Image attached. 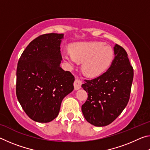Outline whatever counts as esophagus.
<instances>
[{"label": "esophagus", "instance_id": "obj_1", "mask_svg": "<svg viewBox=\"0 0 150 150\" xmlns=\"http://www.w3.org/2000/svg\"><path fill=\"white\" fill-rule=\"evenodd\" d=\"M81 85H82V82L79 79H75L74 81V83H73V85H74V88L75 90L79 89L81 87Z\"/></svg>", "mask_w": 150, "mask_h": 150}]
</instances>
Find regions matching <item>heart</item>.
<instances>
[{
  "label": "heart",
  "instance_id": "obj_1",
  "mask_svg": "<svg viewBox=\"0 0 150 150\" xmlns=\"http://www.w3.org/2000/svg\"><path fill=\"white\" fill-rule=\"evenodd\" d=\"M71 52H63L62 58L71 67L83 62L82 70L89 77L100 75L108 69L114 58V51L110 45L98 42L73 44Z\"/></svg>",
  "mask_w": 150,
  "mask_h": 150
}]
</instances>
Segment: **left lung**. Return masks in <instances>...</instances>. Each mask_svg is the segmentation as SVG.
Instances as JSON below:
<instances>
[{"label": "left lung", "instance_id": "left-lung-1", "mask_svg": "<svg viewBox=\"0 0 150 150\" xmlns=\"http://www.w3.org/2000/svg\"><path fill=\"white\" fill-rule=\"evenodd\" d=\"M115 59L105 73L92 80H85L83 89L88 98L81 106L88 122L105 126L112 122L128 104L134 77V69L125 50L114 47Z\"/></svg>", "mask_w": 150, "mask_h": 150}]
</instances>
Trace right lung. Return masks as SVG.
Returning <instances> with one entry per match:
<instances>
[{"label":"right lung","instance_id":"obj_1","mask_svg":"<svg viewBox=\"0 0 150 150\" xmlns=\"http://www.w3.org/2000/svg\"><path fill=\"white\" fill-rule=\"evenodd\" d=\"M63 34H45L30 43L18 62V100L32 120L46 123L57 117L65 96L74 89L75 78L60 67Z\"/></svg>","mask_w":150,"mask_h":150}]
</instances>
